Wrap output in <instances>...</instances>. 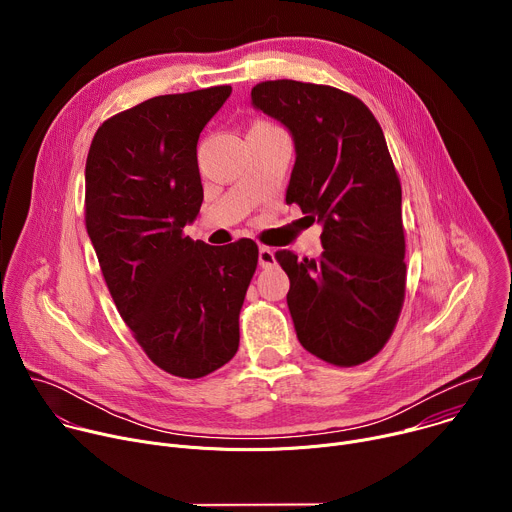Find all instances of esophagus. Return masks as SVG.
Here are the masks:
<instances>
[{
    "instance_id": "obj_1",
    "label": "esophagus",
    "mask_w": 512,
    "mask_h": 512,
    "mask_svg": "<svg viewBox=\"0 0 512 512\" xmlns=\"http://www.w3.org/2000/svg\"><path fill=\"white\" fill-rule=\"evenodd\" d=\"M273 263H275L273 249H271V247L261 245V247H259V265H261V267H271Z\"/></svg>"
}]
</instances>
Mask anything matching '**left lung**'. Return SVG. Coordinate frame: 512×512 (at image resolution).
I'll use <instances>...</instances> for the list:
<instances>
[{
	"mask_svg": "<svg viewBox=\"0 0 512 512\" xmlns=\"http://www.w3.org/2000/svg\"><path fill=\"white\" fill-rule=\"evenodd\" d=\"M251 101L296 141L285 200L322 223V255L275 253L302 346L356 367L389 342L405 302L401 182L383 129L358 97L330 85L265 81Z\"/></svg>",
	"mask_w": 512,
	"mask_h": 512,
	"instance_id": "8db88e82",
	"label": "left lung"
}]
</instances>
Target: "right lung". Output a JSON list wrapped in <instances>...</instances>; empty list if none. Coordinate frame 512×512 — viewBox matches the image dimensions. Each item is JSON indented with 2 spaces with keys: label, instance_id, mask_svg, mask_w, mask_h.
Instances as JSON below:
<instances>
[{
  "label": "right lung",
  "instance_id": "1",
  "mask_svg": "<svg viewBox=\"0 0 512 512\" xmlns=\"http://www.w3.org/2000/svg\"><path fill=\"white\" fill-rule=\"evenodd\" d=\"M231 85L160 95L97 129L85 170V225L109 294L162 371L202 379L239 350V314L259 247L192 241L204 192L196 143Z\"/></svg>",
  "mask_w": 512,
  "mask_h": 512
}]
</instances>
